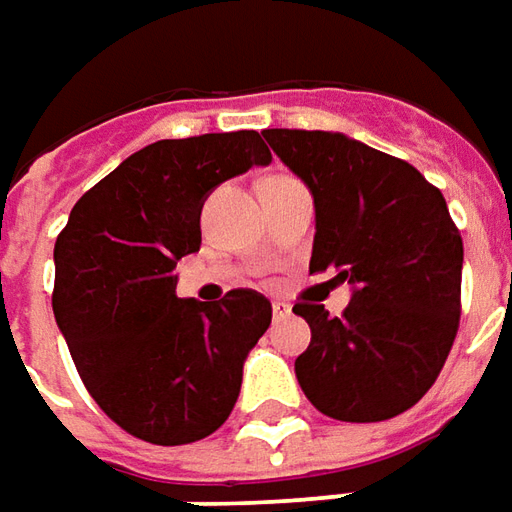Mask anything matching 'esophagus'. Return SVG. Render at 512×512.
I'll return each mask as SVG.
<instances>
[{
  "instance_id": "esophagus-1",
  "label": "esophagus",
  "mask_w": 512,
  "mask_h": 512,
  "mask_svg": "<svg viewBox=\"0 0 512 512\" xmlns=\"http://www.w3.org/2000/svg\"><path fill=\"white\" fill-rule=\"evenodd\" d=\"M271 311H274V319H283V316L291 314V305L283 300H274L271 302Z\"/></svg>"
}]
</instances>
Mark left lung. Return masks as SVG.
<instances>
[{"instance_id":"1","label":"left lung","mask_w":512,"mask_h":512,"mask_svg":"<svg viewBox=\"0 0 512 512\" xmlns=\"http://www.w3.org/2000/svg\"><path fill=\"white\" fill-rule=\"evenodd\" d=\"M263 137L314 196L311 274L333 269L350 305L300 302L311 344L294 361L322 415L375 423L415 406L446 364L460 325L462 238L420 170L339 131L266 128Z\"/></svg>"}]
</instances>
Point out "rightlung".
<instances>
[{
    "label": "right lung",
    "instance_id": "right-lung-1",
    "mask_svg": "<svg viewBox=\"0 0 512 512\" xmlns=\"http://www.w3.org/2000/svg\"><path fill=\"white\" fill-rule=\"evenodd\" d=\"M269 162L257 131L159 139L81 196L55 241L58 330L97 406L145 443H196L241 395L271 302L249 288L182 300L173 269L201 249L212 190Z\"/></svg>",
    "mask_w": 512,
    "mask_h": 512
}]
</instances>
